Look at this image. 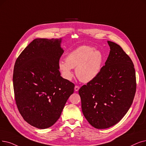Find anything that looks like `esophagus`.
I'll list each match as a JSON object with an SVG mask.
<instances>
[{"instance_id":"obj_1","label":"esophagus","mask_w":146,"mask_h":146,"mask_svg":"<svg viewBox=\"0 0 146 146\" xmlns=\"http://www.w3.org/2000/svg\"><path fill=\"white\" fill-rule=\"evenodd\" d=\"M79 88H80V87H79V86L76 85L75 87H74V90H75L76 91H78L79 90Z\"/></svg>"}]
</instances>
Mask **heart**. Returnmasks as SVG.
Instances as JSON below:
<instances>
[{"label":"heart","instance_id":"1","mask_svg":"<svg viewBox=\"0 0 146 146\" xmlns=\"http://www.w3.org/2000/svg\"><path fill=\"white\" fill-rule=\"evenodd\" d=\"M103 60V55L99 50L91 46H81L70 52L66 61L60 60L58 67L63 76L67 80L72 79V68H76V74L78 79L87 83L98 76Z\"/></svg>","mask_w":146,"mask_h":146}]
</instances>
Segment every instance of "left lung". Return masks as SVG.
Instances as JSON below:
<instances>
[{
  "mask_svg": "<svg viewBox=\"0 0 146 146\" xmlns=\"http://www.w3.org/2000/svg\"><path fill=\"white\" fill-rule=\"evenodd\" d=\"M109 55L98 76L79 90L82 112L94 128L106 129L126 115L136 92L134 64L117 43L108 41Z\"/></svg>",
  "mask_w": 146,
  "mask_h": 146,
  "instance_id": "left-lung-1",
  "label": "left lung"
}]
</instances>
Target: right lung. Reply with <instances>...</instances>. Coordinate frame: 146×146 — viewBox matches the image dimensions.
Segmentation results:
<instances>
[{"instance_id":"add662e5","label":"right lung","mask_w":146,"mask_h":146,"mask_svg":"<svg viewBox=\"0 0 146 146\" xmlns=\"http://www.w3.org/2000/svg\"><path fill=\"white\" fill-rule=\"evenodd\" d=\"M61 39H36L17 58L14 68L15 102L24 120L39 129L60 118L74 85L62 78L58 62Z\"/></svg>"}]
</instances>
